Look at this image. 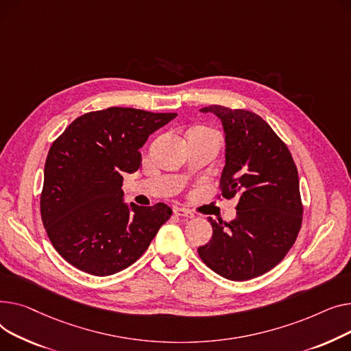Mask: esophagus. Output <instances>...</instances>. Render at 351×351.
Instances as JSON below:
<instances>
[{
  "mask_svg": "<svg viewBox=\"0 0 351 351\" xmlns=\"http://www.w3.org/2000/svg\"><path fill=\"white\" fill-rule=\"evenodd\" d=\"M174 214L181 218H194V214L187 208H174Z\"/></svg>",
  "mask_w": 351,
  "mask_h": 351,
  "instance_id": "1",
  "label": "esophagus"
}]
</instances>
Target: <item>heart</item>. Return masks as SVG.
<instances>
[{"label": "heart", "instance_id": "1", "mask_svg": "<svg viewBox=\"0 0 351 351\" xmlns=\"http://www.w3.org/2000/svg\"><path fill=\"white\" fill-rule=\"evenodd\" d=\"M197 129H204V130H210V129H205V128H197Z\"/></svg>", "mask_w": 351, "mask_h": 351}]
</instances>
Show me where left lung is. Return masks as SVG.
I'll list each match as a JSON object with an SVG mask.
<instances>
[{
    "label": "left lung",
    "mask_w": 351,
    "mask_h": 351,
    "mask_svg": "<svg viewBox=\"0 0 351 351\" xmlns=\"http://www.w3.org/2000/svg\"><path fill=\"white\" fill-rule=\"evenodd\" d=\"M225 132V167L218 198H237V218L213 225V238L198 248L202 262L231 280L271 271L293 246L303 219L299 176L282 138L254 112L219 105Z\"/></svg>",
    "instance_id": "left-lung-1"
}]
</instances>
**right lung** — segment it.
<instances>
[{"mask_svg": "<svg viewBox=\"0 0 351 351\" xmlns=\"http://www.w3.org/2000/svg\"><path fill=\"white\" fill-rule=\"evenodd\" d=\"M177 113L109 108L75 119L49 149L40 218L56 252L95 276L134 263L171 217L164 202H123V174L141 167L140 149Z\"/></svg>", "mask_w": 351, "mask_h": 351, "instance_id": "right-lung-1", "label": "right lung"}]
</instances>
